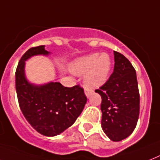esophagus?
I'll list each match as a JSON object with an SVG mask.
<instances>
[{"mask_svg": "<svg viewBox=\"0 0 160 160\" xmlns=\"http://www.w3.org/2000/svg\"><path fill=\"white\" fill-rule=\"evenodd\" d=\"M84 93H85L87 98H89V96L92 94V91L91 90H89V89H84Z\"/></svg>", "mask_w": 160, "mask_h": 160, "instance_id": "34e87169", "label": "esophagus"}]
</instances>
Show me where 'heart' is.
<instances>
[{"label": "heart", "mask_w": 160, "mask_h": 160, "mask_svg": "<svg viewBox=\"0 0 160 160\" xmlns=\"http://www.w3.org/2000/svg\"><path fill=\"white\" fill-rule=\"evenodd\" d=\"M112 69V62L107 53H92L76 60L71 71L77 76H84V84L90 89H98L107 82Z\"/></svg>", "instance_id": "heart-1"}]
</instances>
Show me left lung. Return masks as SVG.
I'll return each mask as SVG.
<instances>
[{"mask_svg": "<svg viewBox=\"0 0 160 160\" xmlns=\"http://www.w3.org/2000/svg\"><path fill=\"white\" fill-rule=\"evenodd\" d=\"M114 69L109 80L95 90L102 98L101 126L112 141H120L136 128L140 111V95L136 73L131 62L113 52Z\"/></svg>", "mask_w": 160, "mask_h": 160, "instance_id": "left-lung-1", "label": "left lung"}]
</instances>
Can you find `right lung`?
<instances>
[{"label":"right lung","instance_id":"add662e5","mask_svg":"<svg viewBox=\"0 0 160 160\" xmlns=\"http://www.w3.org/2000/svg\"><path fill=\"white\" fill-rule=\"evenodd\" d=\"M50 54L43 45L28 49L15 72V89L22 113L33 129L48 137L60 135L73 125L87 101L79 85L67 88L53 81L37 84L27 79L26 61L34 56Z\"/></svg>","mask_w":160,"mask_h":160}]
</instances>
